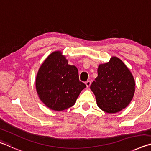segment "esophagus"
Here are the masks:
<instances>
[{
    "instance_id": "esophagus-1",
    "label": "esophagus",
    "mask_w": 151,
    "mask_h": 151,
    "mask_svg": "<svg viewBox=\"0 0 151 151\" xmlns=\"http://www.w3.org/2000/svg\"><path fill=\"white\" fill-rule=\"evenodd\" d=\"M86 85L87 86V88H89V86L91 85V81H87L86 82Z\"/></svg>"
}]
</instances>
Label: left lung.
Instances as JSON below:
<instances>
[{
    "instance_id": "1",
    "label": "left lung",
    "mask_w": 151,
    "mask_h": 151,
    "mask_svg": "<svg viewBox=\"0 0 151 151\" xmlns=\"http://www.w3.org/2000/svg\"><path fill=\"white\" fill-rule=\"evenodd\" d=\"M97 105L104 112L115 113L130 104L135 91L133 74L117 57L99 64L97 77L90 86Z\"/></svg>"
}]
</instances>
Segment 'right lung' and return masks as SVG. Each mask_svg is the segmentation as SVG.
<instances>
[{"mask_svg": "<svg viewBox=\"0 0 151 151\" xmlns=\"http://www.w3.org/2000/svg\"><path fill=\"white\" fill-rule=\"evenodd\" d=\"M86 87L79 80L77 68L68 64L61 51L52 52L46 58L36 78V89L40 99L55 111L72 107Z\"/></svg>", "mask_w": 151, "mask_h": 151, "instance_id": "add662e5", "label": "right lung"}]
</instances>
